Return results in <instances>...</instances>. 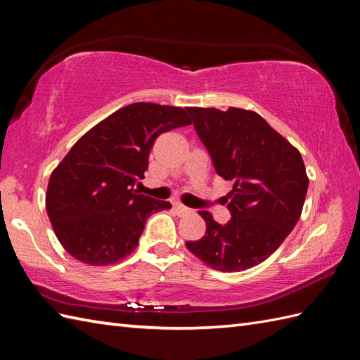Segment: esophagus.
<instances>
[{
    "label": "esophagus",
    "mask_w": 360,
    "mask_h": 360,
    "mask_svg": "<svg viewBox=\"0 0 360 360\" xmlns=\"http://www.w3.org/2000/svg\"><path fill=\"white\" fill-rule=\"evenodd\" d=\"M174 207H175V210H177V212H179L180 215H188V214L193 212V210H189V207L183 206L181 203H177V202L174 203Z\"/></svg>",
    "instance_id": "34e87169"
}]
</instances>
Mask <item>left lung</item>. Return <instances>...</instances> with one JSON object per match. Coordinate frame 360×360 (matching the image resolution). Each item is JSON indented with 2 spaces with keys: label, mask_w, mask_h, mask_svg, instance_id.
Here are the masks:
<instances>
[{
  "label": "left lung",
  "mask_w": 360,
  "mask_h": 360,
  "mask_svg": "<svg viewBox=\"0 0 360 360\" xmlns=\"http://www.w3.org/2000/svg\"><path fill=\"white\" fill-rule=\"evenodd\" d=\"M214 169L233 180L225 225L200 211L206 233L186 248L221 273L250 269L268 259L299 221L308 191L302 155L252 110L188 108Z\"/></svg>",
  "instance_id": "left-lung-1"
}]
</instances>
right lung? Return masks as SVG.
<instances>
[{"mask_svg": "<svg viewBox=\"0 0 360 360\" xmlns=\"http://www.w3.org/2000/svg\"><path fill=\"white\" fill-rule=\"evenodd\" d=\"M191 124L186 110L134 103L79 139L51 175L46 210L60 243L100 266L129 255L150 214L171 203L139 194L160 134Z\"/></svg>", "mask_w": 360, "mask_h": 360, "instance_id": "right-lung-1", "label": "right lung"}]
</instances>
